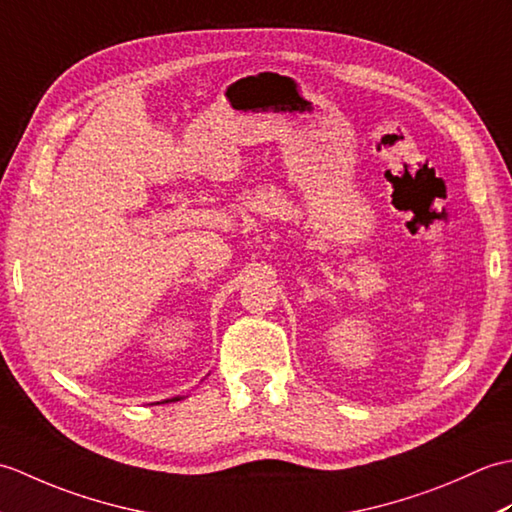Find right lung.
<instances>
[{
	"mask_svg": "<svg viewBox=\"0 0 512 512\" xmlns=\"http://www.w3.org/2000/svg\"><path fill=\"white\" fill-rule=\"evenodd\" d=\"M173 400H178V398H173Z\"/></svg>",
	"mask_w": 512,
	"mask_h": 512,
	"instance_id": "add662e5",
	"label": "right lung"
}]
</instances>
